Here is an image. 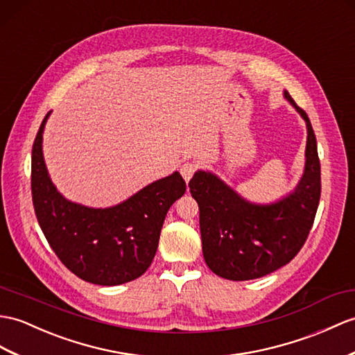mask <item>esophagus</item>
<instances>
[{
  "instance_id": "obj_1",
  "label": "esophagus",
  "mask_w": 355,
  "mask_h": 355,
  "mask_svg": "<svg viewBox=\"0 0 355 355\" xmlns=\"http://www.w3.org/2000/svg\"><path fill=\"white\" fill-rule=\"evenodd\" d=\"M195 171H196V164L192 163V162H186V163L181 164V168H180L181 175H183L186 183H189V180L192 178V175L195 174Z\"/></svg>"
}]
</instances>
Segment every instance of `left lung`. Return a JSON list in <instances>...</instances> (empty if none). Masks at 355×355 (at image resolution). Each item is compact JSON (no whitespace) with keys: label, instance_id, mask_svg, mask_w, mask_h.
Masks as SVG:
<instances>
[{"label":"left lung","instance_id":"8db88e82","mask_svg":"<svg viewBox=\"0 0 355 355\" xmlns=\"http://www.w3.org/2000/svg\"><path fill=\"white\" fill-rule=\"evenodd\" d=\"M284 98L307 125L306 168L298 186L270 204L245 200L219 177L198 171L189 181L200 207L202 254L216 275L245 282L287 265L306 243L320 198V163L307 113L287 90Z\"/></svg>","mask_w":355,"mask_h":355}]
</instances>
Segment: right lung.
<instances>
[{
	"instance_id": "1",
	"label": "right lung",
	"mask_w": 355,
	"mask_h": 355,
	"mask_svg": "<svg viewBox=\"0 0 355 355\" xmlns=\"http://www.w3.org/2000/svg\"><path fill=\"white\" fill-rule=\"evenodd\" d=\"M31 151V195L46 241L72 274L92 284L118 286L150 268L169 207L186 192L180 172L154 181L123 202L92 209L68 201L48 175L42 153L46 119Z\"/></svg>"
}]
</instances>
